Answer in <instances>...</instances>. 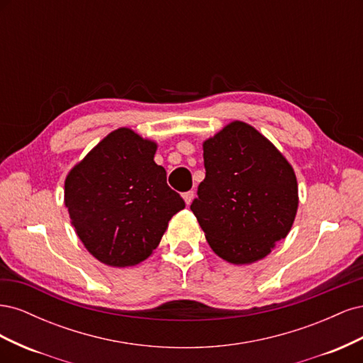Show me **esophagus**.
Masks as SVG:
<instances>
[{"mask_svg":"<svg viewBox=\"0 0 363 363\" xmlns=\"http://www.w3.org/2000/svg\"><path fill=\"white\" fill-rule=\"evenodd\" d=\"M194 196H195V192H194V191H188V192H184V194H183V200H184L186 206H189V204L192 203Z\"/></svg>","mask_w":363,"mask_h":363,"instance_id":"34e87169","label":"esophagus"}]
</instances>
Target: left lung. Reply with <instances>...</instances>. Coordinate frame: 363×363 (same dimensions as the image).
<instances>
[{
    "instance_id": "1",
    "label": "left lung",
    "mask_w": 363,
    "mask_h": 363,
    "mask_svg": "<svg viewBox=\"0 0 363 363\" xmlns=\"http://www.w3.org/2000/svg\"><path fill=\"white\" fill-rule=\"evenodd\" d=\"M206 179L191 211L219 257L245 265L288 236L298 208L289 162L259 131L233 121L203 144Z\"/></svg>"
}]
</instances>
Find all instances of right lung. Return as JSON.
<instances>
[{
	"instance_id": "right-lung-1",
	"label": "right lung",
	"mask_w": 363,
	"mask_h": 363,
	"mask_svg": "<svg viewBox=\"0 0 363 363\" xmlns=\"http://www.w3.org/2000/svg\"><path fill=\"white\" fill-rule=\"evenodd\" d=\"M156 142L118 128L92 148L65 180V206L86 250L108 267L151 256L184 201L155 162Z\"/></svg>"
}]
</instances>
